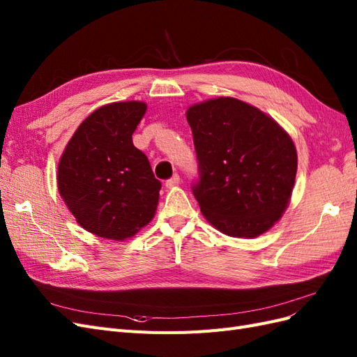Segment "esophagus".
<instances>
[{
	"label": "esophagus",
	"mask_w": 357,
	"mask_h": 357,
	"mask_svg": "<svg viewBox=\"0 0 357 357\" xmlns=\"http://www.w3.org/2000/svg\"><path fill=\"white\" fill-rule=\"evenodd\" d=\"M178 183H180V176H178V174H174L171 178H168V180L165 181V186H167L168 189H171V188L178 186Z\"/></svg>",
	"instance_id": "34e87169"
}]
</instances>
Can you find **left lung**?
I'll list each match as a JSON object with an SVG mask.
<instances>
[{
    "label": "left lung",
    "mask_w": 357,
    "mask_h": 357,
    "mask_svg": "<svg viewBox=\"0 0 357 357\" xmlns=\"http://www.w3.org/2000/svg\"><path fill=\"white\" fill-rule=\"evenodd\" d=\"M199 180L192 186L215 229L236 238L255 236L282 219L294 190L298 155L273 117L231 96L192 105Z\"/></svg>",
    "instance_id": "1"
}]
</instances>
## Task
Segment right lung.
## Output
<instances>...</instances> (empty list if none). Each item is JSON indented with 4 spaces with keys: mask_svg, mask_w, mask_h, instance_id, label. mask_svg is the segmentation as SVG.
<instances>
[{
    "mask_svg": "<svg viewBox=\"0 0 357 357\" xmlns=\"http://www.w3.org/2000/svg\"><path fill=\"white\" fill-rule=\"evenodd\" d=\"M147 105L100 107L75 129L58 164V190L77 223L107 240L122 241L153 219L160 181L132 134Z\"/></svg>",
    "mask_w": 357,
    "mask_h": 357,
    "instance_id": "1",
    "label": "right lung"
}]
</instances>
